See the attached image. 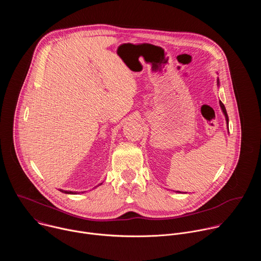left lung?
Masks as SVG:
<instances>
[{
	"instance_id": "8db88e82",
	"label": "left lung",
	"mask_w": 261,
	"mask_h": 261,
	"mask_svg": "<svg viewBox=\"0 0 261 261\" xmlns=\"http://www.w3.org/2000/svg\"><path fill=\"white\" fill-rule=\"evenodd\" d=\"M217 85L219 86L220 85V82H219V79L217 80ZM220 107H221V109H222V113H223V115L225 116V120H226V124H227V126H228V116H227V111H226V108H225V106H224V104H223L221 101H220Z\"/></svg>"
}]
</instances>
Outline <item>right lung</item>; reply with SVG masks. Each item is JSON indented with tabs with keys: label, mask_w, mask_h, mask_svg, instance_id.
Wrapping results in <instances>:
<instances>
[{
	"label": "right lung",
	"mask_w": 261,
	"mask_h": 261,
	"mask_svg": "<svg viewBox=\"0 0 261 261\" xmlns=\"http://www.w3.org/2000/svg\"><path fill=\"white\" fill-rule=\"evenodd\" d=\"M60 191L63 192V193H66V194H80L81 193V192H73V191H65V190H62V189H60ZM84 192H82V193H84Z\"/></svg>",
	"instance_id": "1"
}]
</instances>
